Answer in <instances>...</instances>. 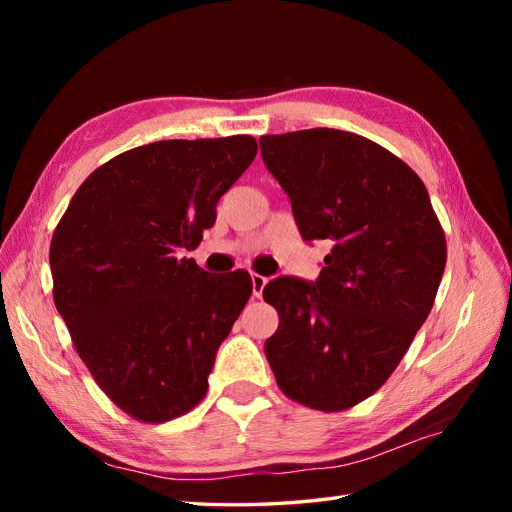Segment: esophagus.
I'll return each mask as SVG.
<instances>
[{
	"label": "esophagus",
	"mask_w": 512,
	"mask_h": 512,
	"mask_svg": "<svg viewBox=\"0 0 512 512\" xmlns=\"http://www.w3.org/2000/svg\"><path fill=\"white\" fill-rule=\"evenodd\" d=\"M267 277H262V275H252V290H254V297L256 299H260L262 297V290H265V286H267Z\"/></svg>",
	"instance_id": "esophagus-1"
}]
</instances>
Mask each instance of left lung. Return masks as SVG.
Returning a JSON list of instances; mask_svg holds the SVG:
<instances>
[{"label":"left lung","mask_w":512,"mask_h":512,"mask_svg":"<svg viewBox=\"0 0 512 512\" xmlns=\"http://www.w3.org/2000/svg\"><path fill=\"white\" fill-rule=\"evenodd\" d=\"M260 153L301 237L333 243L314 284L277 277L262 290L280 314L265 354L286 397L348 410L389 380L427 320L446 267L444 230L421 177L369 138L267 134Z\"/></svg>","instance_id":"left-lung-1"}]
</instances>
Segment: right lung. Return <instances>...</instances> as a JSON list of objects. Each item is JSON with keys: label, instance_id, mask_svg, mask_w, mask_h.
I'll return each instance as SVG.
<instances>
[{"label": "right lung", "instance_id": "obj_1", "mask_svg": "<svg viewBox=\"0 0 512 512\" xmlns=\"http://www.w3.org/2000/svg\"><path fill=\"white\" fill-rule=\"evenodd\" d=\"M252 136L158 141L91 173L51 241L53 299L115 406L166 423L198 406L220 344L252 294L247 271L194 258L215 205L256 158Z\"/></svg>", "mask_w": 512, "mask_h": 512}]
</instances>
